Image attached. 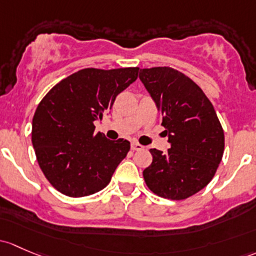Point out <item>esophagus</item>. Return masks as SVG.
Returning <instances> with one entry per match:
<instances>
[{"label":"esophagus","instance_id":"obj_1","mask_svg":"<svg viewBox=\"0 0 256 256\" xmlns=\"http://www.w3.org/2000/svg\"><path fill=\"white\" fill-rule=\"evenodd\" d=\"M144 148V147L142 146V144H140L138 142H132V144H131V150H141Z\"/></svg>","mask_w":256,"mask_h":256}]
</instances>
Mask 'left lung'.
<instances>
[{"instance_id":"obj_1","label":"left lung","mask_w":256,"mask_h":256,"mask_svg":"<svg viewBox=\"0 0 256 256\" xmlns=\"http://www.w3.org/2000/svg\"><path fill=\"white\" fill-rule=\"evenodd\" d=\"M140 80L156 102L170 148L150 150L144 170L152 192L185 200L206 186L216 174L224 150V132L214 106L200 87L172 67L140 71Z\"/></svg>"}]
</instances>
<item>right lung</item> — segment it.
Wrapping results in <instances>:
<instances>
[{"mask_svg": "<svg viewBox=\"0 0 256 256\" xmlns=\"http://www.w3.org/2000/svg\"><path fill=\"white\" fill-rule=\"evenodd\" d=\"M138 67L84 68L54 86L33 118L32 142L45 178L58 192L83 198L103 190L130 150V142L96 132L94 121L135 82Z\"/></svg>", "mask_w": 256, "mask_h": 256, "instance_id": "add662e5", "label": "right lung"}]
</instances>
